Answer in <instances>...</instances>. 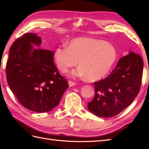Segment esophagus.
Masks as SVG:
<instances>
[{
    "label": "esophagus",
    "instance_id": "obj_1",
    "mask_svg": "<svg viewBox=\"0 0 149 149\" xmlns=\"http://www.w3.org/2000/svg\"><path fill=\"white\" fill-rule=\"evenodd\" d=\"M68 84H69V86H75V85H76V83H74V82H73L72 81H68Z\"/></svg>",
    "mask_w": 149,
    "mask_h": 149
}]
</instances>
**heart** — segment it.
I'll list each match as a JSON object with an SVG mask.
<instances>
[{"mask_svg":"<svg viewBox=\"0 0 149 149\" xmlns=\"http://www.w3.org/2000/svg\"><path fill=\"white\" fill-rule=\"evenodd\" d=\"M54 58L60 71L80 66L72 72L74 77H86L88 81L99 80L111 68L116 59V50L112 44L92 38H79L63 45L55 50Z\"/></svg>","mask_w":149,"mask_h":149,"instance_id":"b5f03b06","label":"heart"}]
</instances>
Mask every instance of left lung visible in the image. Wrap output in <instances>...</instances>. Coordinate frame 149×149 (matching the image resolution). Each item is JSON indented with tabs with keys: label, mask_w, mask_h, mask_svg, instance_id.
Masks as SVG:
<instances>
[{
	"label": "left lung",
	"mask_w": 149,
	"mask_h": 149,
	"mask_svg": "<svg viewBox=\"0 0 149 149\" xmlns=\"http://www.w3.org/2000/svg\"><path fill=\"white\" fill-rule=\"evenodd\" d=\"M143 61L132 52L120 58L115 68L107 77L95 82V97L88 108L104 118L121 113L133 102L140 91Z\"/></svg>",
	"instance_id": "1"
}]
</instances>
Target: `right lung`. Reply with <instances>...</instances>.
Segmentation results:
<instances>
[{
	"instance_id": "obj_1",
	"label": "right lung",
	"mask_w": 149,
	"mask_h": 149,
	"mask_svg": "<svg viewBox=\"0 0 149 149\" xmlns=\"http://www.w3.org/2000/svg\"><path fill=\"white\" fill-rule=\"evenodd\" d=\"M42 40L26 33L13 43L6 63L9 88L22 106L32 111L45 113L58 105L68 87L54 63L51 50L34 49Z\"/></svg>"
}]
</instances>
